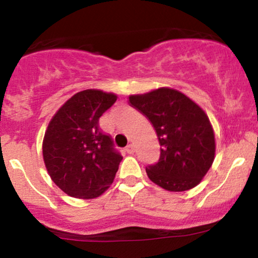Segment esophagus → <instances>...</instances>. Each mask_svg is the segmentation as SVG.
<instances>
[{"label":"esophagus","mask_w":258,"mask_h":258,"mask_svg":"<svg viewBox=\"0 0 258 258\" xmlns=\"http://www.w3.org/2000/svg\"><path fill=\"white\" fill-rule=\"evenodd\" d=\"M125 150L127 152V154H133L135 153V146H133V144H128Z\"/></svg>","instance_id":"esophagus-1"}]
</instances>
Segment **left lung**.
Wrapping results in <instances>:
<instances>
[{"label":"left lung","instance_id":"8db88e82","mask_svg":"<svg viewBox=\"0 0 258 258\" xmlns=\"http://www.w3.org/2000/svg\"><path fill=\"white\" fill-rule=\"evenodd\" d=\"M128 103L150 121L159 138L158 164L146 168L149 179L168 191L199 184L216 153L214 128L203 108L170 87L131 94Z\"/></svg>","mask_w":258,"mask_h":258}]
</instances>
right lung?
Returning <instances> with one entry per match:
<instances>
[{
    "mask_svg": "<svg viewBox=\"0 0 258 258\" xmlns=\"http://www.w3.org/2000/svg\"><path fill=\"white\" fill-rule=\"evenodd\" d=\"M117 96L102 90L74 94L47 126L42 142L44 166L65 194L94 199L111 185L122 156L100 132L98 120Z\"/></svg>",
    "mask_w": 258,
    "mask_h": 258,
    "instance_id": "obj_1",
    "label": "right lung"
}]
</instances>
